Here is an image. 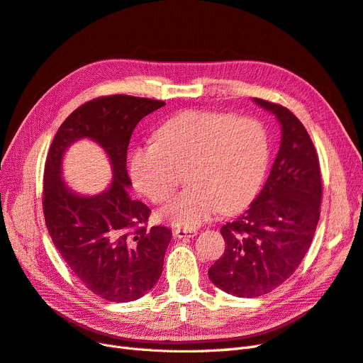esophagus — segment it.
Wrapping results in <instances>:
<instances>
[{
    "label": "esophagus",
    "mask_w": 363,
    "mask_h": 363,
    "mask_svg": "<svg viewBox=\"0 0 363 363\" xmlns=\"http://www.w3.org/2000/svg\"><path fill=\"white\" fill-rule=\"evenodd\" d=\"M197 235L196 229H173V236L178 239H185V238H194Z\"/></svg>",
    "instance_id": "34e87169"
}]
</instances>
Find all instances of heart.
Returning <instances> with one entry per match:
<instances>
[{"label": "heart", "instance_id": "b5f03b06", "mask_svg": "<svg viewBox=\"0 0 363 363\" xmlns=\"http://www.w3.org/2000/svg\"><path fill=\"white\" fill-rule=\"evenodd\" d=\"M155 142L131 154L130 173L138 190L161 203L186 169L189 189L160 211L178 229H193L217 212L233 213L257 194L269 164V138L257 119L186 111L155 131Z\"/></svg>", "mask_w": 363, "mask_h": 363}]
</instances>
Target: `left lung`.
I'll list each match as a JSON object with an SVG mask.
<instances>
[{
	"label": "left lung",
	"instance_id": "8db88e82",
	"mask_svg": "<svg viewBox=\"0 0 363 363\" xmlns=\"http://www.w3.org/2000/svg\"><path fill=\"white\" fill-rule=\"evenodd\" d=\"M281 125L279 150L262 191L235 221L221 227L223 256L209 279L238 298H257L281 286L310 248L320 218L321 177L315 147L287 107L252 99Z\"/></svg>",
	"mask_w": 363,
	"mask_h": 363
}]
</instances>
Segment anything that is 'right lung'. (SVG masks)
Instances as JSON below:
<instances>
[{"label":"right lung","instance_id":"add662e5","mask_svg":"<svg viewBox=\"0 0 363 363\" xmlns=\"http://www.w3.org/2000/svg\"><path fill=\"white\" fill-rule=\"evenodd\" d=\"M164 104L123 94L88 101L61 124L46 158L43 211L53 245L72 272L106 301H136L163 272L172 232L145 227L151 209L128 193L127 147L139 121ZM84 138L100 145L111 163L113 181L97 195L73 191L62 174L65 152Z\"/></svg>","mask_w":363,"mask_h":363}]
</instances>
